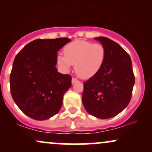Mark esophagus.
<instances>
[{
  "mask_svg": "<svg viewBox=\"0 0 152 152\" xmlns=\"http://www.w3.org/2000/svg\"><path fill=\"white\" fill-rule=\"evenodd\" d=\"M77 81H78V80L77 79V78H76L74 77L72 78V83H73V84H74V83H76V82H77Z\"/></svg>",
  "mask_w": 152,
  "mask_h": 152,
  "instance_id": "esophagus-1",
  "label": "esophagus"
}]
</instances>
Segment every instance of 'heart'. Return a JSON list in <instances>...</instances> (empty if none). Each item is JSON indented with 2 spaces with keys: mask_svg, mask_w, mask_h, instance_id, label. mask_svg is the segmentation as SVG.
I'll use <instances>...</instances> for the list:
<instances>
[{
  "mask_svg": "<svg viewBox=\"0 0 152 152\" xmlns=\"http://www.w3.org/2000/svg\"><path fill=\"white\" fill-rule=\"evenodd\" d=\"M64 56H57L58 65L69 69L75 65V71L82 78L95 76L104 65L106 50L102 43H92L85 40H76L67 44L63 49Z\"/></svg>",
  "mask_w": 152,
  "mask_h": 152,
  "instance_id": "obj_1",
  "label": "heart"
}]
</instances>
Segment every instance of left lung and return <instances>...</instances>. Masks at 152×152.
I'll return each instance as SVG.
<instances>
[{
	"instance_id": "1",
	"label": "left lung",
	"mask_w": 152,
	"mask_h": 152,
	"mask_svg": "<svg viewBox=\"0 0 152 152\" xmlns=\"http://www.w3.org/2000/svg\"><path fill=\"white\" fill-rule=\"evenodd\" d=\"M95 39L105 47L106 60L95 76L83 82L82 102L88 114L106 119L129 104L135 78L129 55L120 45L103 36Z\"/></svg>"
}]
</instances>
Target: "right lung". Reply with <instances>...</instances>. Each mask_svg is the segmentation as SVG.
<instances>
[{
	"instance_id": "obj_1",
	"label": "right lung",
	"mask_w": 152,
	"mask_h": 152,
	"mask_svg": "<svg viewBox=\"0 0 152 152\" xmlns=\"http://www.w3.org/2000/svg\"><path fill=\"white\" fill-rule=\"evenodd\" d=\"M68 38L36 39L17 54L10 74L12 98L26 115L46 120L58 114L63 96L71 86V76L58 72L57 51Z\"/></svg>"
}]
</instances>
